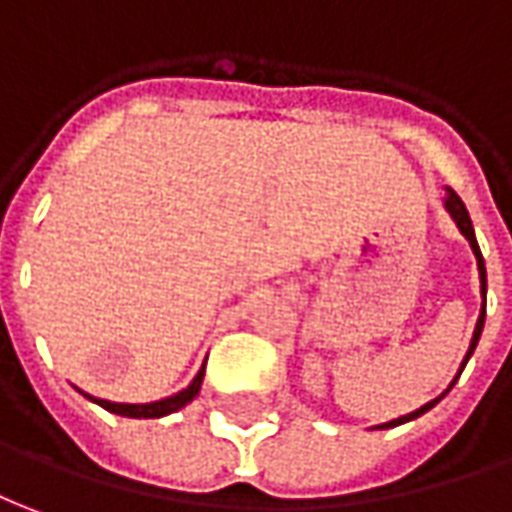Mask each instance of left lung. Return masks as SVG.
Wrapping results in <instances>:
<instances>
[{
	"instance_id": "obj_1",
	"label": "left lung",
	"mask_w": 512,
	"mask_h": 512,
	"mask_svg": "<svg viewBox=\"0 0 512 512\" xmlns=\"http://www.w3.org/2000/svg\"><path fill=\"white\" fill-rule=\"evenodd\" d=\"M446 211H449V214H451V220L457 222L460 234H463L465 239H468V245H471V250H474V256H477L479 292H482V312H479L477 329H474V337H471V345H468V354H465L463 365H460V373H463L465 362H468V359H471V354H474V348H477V343H479V334H482V326H485V292H488V276H485V259H482V250H479V245H477V236H474V225H471L468 209H465V203H463V200H460V195H457V192H451V189H446ZM460 373H457V376H460ZM454 382H457V379H454ZM454 382L449 384V390H451V387H454ZM449 390H446V393H449ZM446 393H443V396H446ZM443 396L432 398V401H429V404H424L421 410L410 412V415H401V418H396V421H387V424L376 426V429H390V426L407 424V421H412V418H418V415H424V412L432 410V407H435V404H438V401Z\"/></svg>"
}]
</instances>
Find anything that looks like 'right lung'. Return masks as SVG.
<instances>
[{
	"mask_svg": "<svg viewBox=\"0 0 512 512\" xmlns=\"http://www.w3.org/2000/svg\"><path fill=\"white\" fill-rule=\"evenodd\" d=\"M203 376H206V365L197 370V376L192 379L189 387H183L181 393H175V396L161 398V401H150V404H116V401H105V398H94L83 393L88 401H94V404H100L102 410L114 412V415H125V418H164L169 412H178L181 407H186L192 398L200 393V384H203Z\"/></svg>",
	"mask_w": 512,
	"mask_h": 512,
	"instance_id": "right-lung-1",
	"label": "right lung"
}]
</instances>
